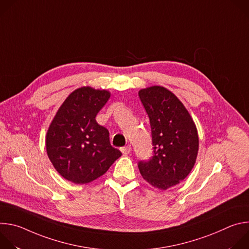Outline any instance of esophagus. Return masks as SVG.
I'll return each mask as SVG.
<instances>
[{"label": "esophagus", "mask_w": 249, "mask_h": 249, "mask_svg": "<svg viewBox=\"0 0 249 249\" xmlns=\"http://www.w3.org/2000/svg\"><path fill=\"white\" fill-rule=\"evenodd\" d=\"M131 151H132V148H131V146H130V145H128V146H126V147H123V148H121V152H122V154H123V155H129V154L131 153Z\"/></svg>", "instance_id": "34e87169"}]
</instances>
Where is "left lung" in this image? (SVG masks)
Here are the masks:
<instances>
[{
	"label": "left lung",
	"mask_w": 249,
	"mask_h": 249,
	"mask_svg": "<svg viewBox=\"0 0 249 249\" xmlns=\"http://www.w3.org/2000/svg\"><path fill=\"white\" fill-rule=\"evenodd\" d=\"M152 129L154 156L140 161L139 170L152 186L166 190L185 179L199 150L196 125L184 104L161 86L139 90Z\"/></svg>",
	"instance_id": "8db88e82"
}]
</instances>
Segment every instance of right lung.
I'll list each match as a JSON object with an SVG mask.
<instances>
[{"label": "right lung", "mask_w": 249, "mask_h": 249, "mask_svg": "<svg viewBox=\"0 0 249 249\" xmlns=\"http://www.w3.org/2000/svg\"><path fill=\"white\" fill-rule=\"evenodd\" d=\"M110 95L106 89L79 88L69 94L50 123L46 152L54 168L66 180L89 183L122 156L110 145L108 130L95 120Z\"/></svg>", "instance_id": "1"}]
</instances>
